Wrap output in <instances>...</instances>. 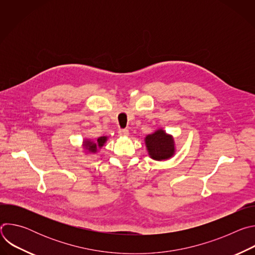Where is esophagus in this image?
Segmentation results:
<instances>
[{
  "instance_id": "1",
  "label": "esophagus",
  "mask_w": 255,
  "mask_h": 255,
  "mask_svg": "<svg viewBox=\"0 0 255 255\" xmlns=\"http://www.w3.org/2000/svg\"><path fill=\"white\" fill-rule=\"evenodd\" d=\"M118 133L120 136H128L129 135V131L127 129H120L118 131Z\"/></svg>"
}]
</instances>
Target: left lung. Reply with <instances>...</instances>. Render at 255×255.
I'll list each match as a JSON object with an SVG mask.
<instances>
[{
    "label": "left lung",
    "instance_id": "left-lung-1",
    "mask_svg": "<svg viewBox=\"0 0 255 255\" xmlns=\"http://www.w3.org/2000/svg\"><path fill=\"white\" fill-rule=\"evenodd\" d=\"M148 155L154 160H166L174 155L175 144L173 137L163 129L148 134L144 139Z\"/></svg>",
    "mask_w": 255,
    "mask_h": 255
}]
</instances>
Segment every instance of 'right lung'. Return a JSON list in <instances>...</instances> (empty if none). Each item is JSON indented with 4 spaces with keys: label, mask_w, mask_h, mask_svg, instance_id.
I'll list each match as a JSON object with an SVG mask.
<instances>
[{
    "label": "right lung",
    "mask_w": 255,
    "mask_h": 255,
    "mask_svg": "<svg viewBox=\"0 0 255 255\" xmlns=\"http://www.w3.org/2000/svg\"><path fill=\"white\" fill-rule=\"evenodd\" d=\"M107 140H108L107 136L99 137L97 141H92L91 139H85L83 142V147L86 149V151L90 153H96L98 149H101L104 146Z\"/></svg>",
    "instance_id": "1"
}]
</instances>
